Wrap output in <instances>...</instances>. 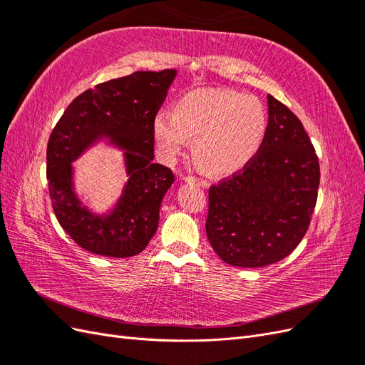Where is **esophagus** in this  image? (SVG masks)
Segmentation results:
<instances>
[{
	"label": "esophagus",
	"instance_id": "34e87169",
	"mask_svg": "<svg viewBox=\"0 0 365 365\" xmlns=\"http://www.w3.org/2000/svg\"><path fill=\"white\" fill-rule=\"evenodd\" d=\"M187 182H195L197 185L201 187H208V181L204 180V178H200V176H187V178H184Z\"/></svg>",
	"mask_w": 365,
	"mask_h": 365
}]
</instances>
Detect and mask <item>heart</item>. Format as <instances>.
<instances>
[{
	"label": "heart",
	"instance_id": "b5f03b06",
	"mask_svg": "<svg viewBox=\"0 0 365 365\" xmlns=\"http://www.w3.org/2000/svg\"><path fill=\"white\" fill-rule=\"evenodd\" d=\"M264 132L267 113L259 98L224 88L187 93L173 114L163 111L153 120V135L165 161H175L195 137V153L216 175L245 168L259 152Z\"/></svg>",
	"mask_w": 365,
	"mask_h": 365
}]
</instances>
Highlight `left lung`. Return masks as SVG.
<instances>
[{
  "instance_id": "left-lung-1",
  "label": "left lung",
  "mask_w": 365,
  "mask_h": 365,
  "mask_svg": "<svg viewBox=\"0 0 365 365\" xmlns=\"http://www.w3.org/2000/svg\"><path fill=\"white\" fill-rule=\"evenodd\" d=\"M268 115L256 157L208 190L207 237L231 267L260 268L289 256L317 204L319 164L302 121L269 94Z\"/></svg>"
}]
</instances>
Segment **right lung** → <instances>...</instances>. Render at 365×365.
I'll use <instances>...</instances> for the list:
<instances>
[{"label":"right lung","instance_id":"obj_1","mask_svg":"<svg viewBox=\"0 0 365 365\" xmlns=\"http://www.w3.org/2000/svg\"><path fill=\"white\" fill-rule=\"evenodd\" d=\"M175 70L135 71L86 90L65 109L47 146L50 200L61 227L81 248L105 257H130L155 235L161 201L175 181L153 163V120L168 96ZM106 138L125 150L130 180L109 215H94L73 193L71 163Z\"/></svg>","mask_w":365,"mask_h":365}]
</instances>
